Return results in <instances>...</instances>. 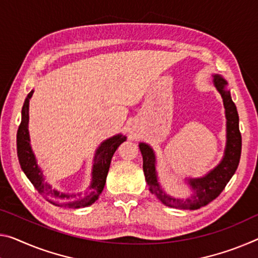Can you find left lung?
Instances as JSON below:
<instances>
[{"label":"left lung","instance_id":"left-lung-1","mask_svg":"<svg viewBox=\"0 0 258 258\" xmlns=\"http://www.w3.org/2000/svg\"><path fill=\"white\" fill-rule=\"evenodd\" d=\"M214 86L223 99L226 117V145L222 161L207 174L200 178H185L191 194L187 198H177L166 193L158 180L156 170V154L154 149L140 142L139 148L144 158V172L149 189L163 204L182 210L200 209L217 198L238 169L241 156V134L239 131L238 110L232 101L231 92L227 89V81L222 76H212Z\"/></svg>","mask_w":258,"mask_h":258}]
</instances>
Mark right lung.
Instances as JSON below:
<instances>
[{
  "mask_svg": "<svg viewBox=\"0 0 258 258\" xmlns=\"http://www.w3.org/2000/svg\"><path fill=\"white\" fill-rule=\"evenodd\" d=\"M33 93L34 91L32 89L28 93L25 102H24L22 109V121H20L17 132V155L20 167L26 174V177L30 179V181L33 183L35 189L51 204H55L57 207L70 208V209H79V208L92 206L100 198L102 190H103L114 151L122 142L126 141V137L122 136L121 133L116 134V136L101 142V145L97 147L93 159L91 182H89L88 189L85 193L76 194L60 191L46 180L43 171L39 166L30 144L28 109H30V100Z\"/></svg>",
  "mask_w": 258,
  "mask_h": 258,
  "instance_id": "obj_1",
  "label": "right lung"
}]
</instances>
